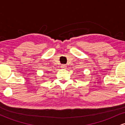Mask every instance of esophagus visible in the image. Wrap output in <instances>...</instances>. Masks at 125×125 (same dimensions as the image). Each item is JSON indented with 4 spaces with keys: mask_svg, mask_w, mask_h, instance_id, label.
Listing matches in <instances>:
<instances>
[{
    "mask_svg": "<svg viewBox=\"0 0 125 125\" xmlns=\"http://www.w3.org/2000/svg\"><path fill=\"white\" fill-rule=\"evenodd\" d=\"M66 64H62L61 65V67L62 68H63V69H66Z\"/></svg>",
    "mask_w": 125,
    "mask_h": 125,
    "instance_id": "1",
    "label": "esophagus"
}]
</instances>
